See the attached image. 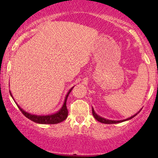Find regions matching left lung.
I'll list each match as a JSON object with an SVG mask.
<instances>
[{"label": "left lung", "instance_id": "obj_1", "mask_svg": "<svg viewBox=\"0 0 158 158\" xmlns=\"http://www.w3.org/2000/svg\"><path fill=\"white\" fill-rule=\"evenodd\" d=\"M140 111V110H139ZM139 111H138V113ZM92 113H93V115L94 117V118L97 119V121H99V122L102 123H105V124H114V123H122V122H124V121H127V120H129V119H131L133 118V117H135L136 115H137V114H135V115L131 116V117H128V118H127L126 119H123V120H110V119H107L106 118H103V117H100V116L98 115L97 114L95 113V111H94V108H92Z\"/></svg>", "mask_w": 158, "mask_h": 158}]
</instances>
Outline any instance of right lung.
I'll return each mask as SVG.
<instances>
[{
    "instance_id": "add662e5",
    "label": "right lung",
    "mask_w": 158,
    "mask_h": 158,
    "mask_svg": "<svg viewBox=\"0 0 158 158\" xmlns=\"http://www.w3.org/2000/svg\"><path fill=\"white\" fill-rule=\"evenodd\" d=\"M73 87L68 90V94H67L66 97H65L64 102L63 103L62 107H61L60 109L58 110L57 112H56V113L52 114H48V115H37V114H32L30 113H28V112L25 111V110H23L22 108H21V107L17 104V103L16 102L15 103L18 106V107H19L20 110L22 112L23 115H24L26 117H27L28 119H30V120L33 121V122H35L36 123H39V124H57V123H59L62 122V121H64V119H66L67 117H68V108H67V106H66V102H67V99H68L69 94H70V92H71V90L73 88ZM10 93L11 97H12V95L10 91ZM12 99H14V98L12 97Z\"/></svg>"
}]
</instances>
